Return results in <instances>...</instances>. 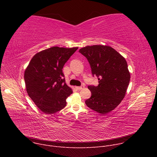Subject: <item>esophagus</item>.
I'll use <instances>...</instances> for the list:
<instances>
[{
	"instance_id": "34e87169",
	"label": "esophagus",
	"mask_w": 157,
	"mask_h": 157,
	"mask_svg": "<svg viewBox=\"0 0 157 157\" xmlns=\"http://www.w3.org/2000/svg\"><path fill=\"white\" fill-rule=\"evenodd\" d=\"M84 87V86H76V88L78 89V90H81V89H82Z\"/></svg>"
}]
</instances>
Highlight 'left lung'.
I'll list each match as a JSON object with an SVG mask.
<instances>
[{
    "mask_svg": "<svg viewBox=\"0 0 157 157\" xmlns=\"http://www.w3.org/2000/svg\"><path fill=\"white\" fill-rule=\"evenodd\" d=\"M98 77V86H89L91 97L85 101L88 107L102 115L114 110L124 98L130 74L127 61L119 53L107 45L86 46L79 50Z\"/></svg>",
    "mask_w": 157,
    "mask_h": 157,
    "instance_id": "8db88e82",
    "label": "left lung"
}]
</instances>
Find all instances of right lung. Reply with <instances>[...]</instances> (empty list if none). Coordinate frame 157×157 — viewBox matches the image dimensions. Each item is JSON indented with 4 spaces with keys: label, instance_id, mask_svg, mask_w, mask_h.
Returning <instances> with one entry per match:
<instances>
[{
    "label": "right lung",
    "instance_id": "add662e5",
    "mask_svg": "<svg viewBox=\"0 0 157 157\" xmlns=\"http://www.w3.org/2000/svg\"><path fill=\"white\" fill-rule=\"evenodd\" d=\"M78 47H53L36 53L24 73L26 91L43 113L51 114L63 109L72 89L65 82L63 68Z\"/></svg>",
    "mask_w": 157,
    "mask_h": 157
}]
</instances>
